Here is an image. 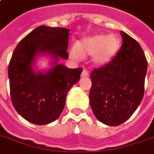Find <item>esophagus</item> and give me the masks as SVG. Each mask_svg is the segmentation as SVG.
Masks as SVG:
<instances>
[{"label": "esophagus", "mask_w": 154, "mask_h": 154, "mask_svg": "<svg viewBox=\"0 0 154 154\" xmlns=\"http://www.w3.org/2000/svg\"><path fill=\"white\" fill-rule=\"evenodd\" d=\"M90 75V73L87 69H84L83 71H82V74H81V77H88Z\"/></svg>", "instance_id": "1"}]
</instances>
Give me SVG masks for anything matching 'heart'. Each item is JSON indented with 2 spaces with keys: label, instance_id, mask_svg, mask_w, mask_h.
<instances>
[{
  "label": "heart",
  "instance_id": "b5f03b06",
  "mask_svg": "<svg viewBox=\"0 0 154 154\" xmlns=\"http://www.w3.org/2000/svg\"><path fill=\"white\" fill-rule=\"evenodd\" d=\"M121 48V40L116 35L97 34L84 38L78 47H74L72 54L76 59L94 55V63L102 66L111 62Z\"/></svg>",
  "mask_w": 154,
  "mask_h": 154
}]
</instances>
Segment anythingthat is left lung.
Wrapping results in <instances>:
<instances>
[{
	"instance_id": "1",
	"label": "left lung",
	"mask_w": 154,
	"mask_h": 154,
	"mask_svg": "<svg viewBox=\"0 0 154 154\" xmlns=\"http://www.w3.org/2000/svg\"><path fill=\"white\" fill-rule=\"evenodd\" d=\"M122 45L115 58L91 74L90 104L95 117L108 126L125 122L144 95L148 61L140 44L121 32Z\"/></svg>"
}]
</instances>
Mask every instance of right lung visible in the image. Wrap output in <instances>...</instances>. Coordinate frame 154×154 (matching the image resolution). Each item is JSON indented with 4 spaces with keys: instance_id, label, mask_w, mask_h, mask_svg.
Segmentation results:
<instances>
[{
    "instance_id": "1",
    "label": "right lung",
    "mask_w": 154,
    "mask_h": 154,
    "mask_svg": "<svg viewBox=\"0 0 154 154\" xmlns=\"http://www.w3.org/2000/svg\"><path fill=\"white\" fill-rule=\"evenodd\" d=\"M69 30L40 26L22 38L16 47L9 63L11 100L16 111L24 119L45 125L59 118L68 92L79 81L81 68L69 69L58 64L67 59ZM47 52L55 59V67L43 73L32 68L35 56Z\"/></svg>"
}]
</instances>
